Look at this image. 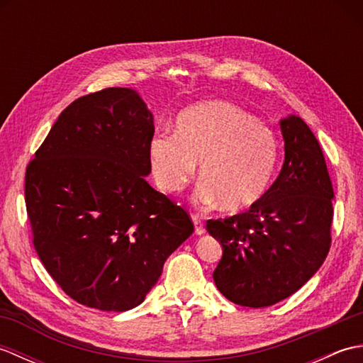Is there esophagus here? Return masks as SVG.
Masks as SVG:
<instances>
[{"mask_svg":"<svg viewBox=\"0 0 363 363\" xmlns=\"http://www.w3.org/2000/svg\"><path fill=\"white\" fill-rule=\"evenodd\" d=\"M191 220H194V225H195V233L198 235H203L206 233V226H204V221L201 220V217L199 215L194 213L191 215Z\"/></svg>","mask_w":363,"mask_h":363,"instance_id":"34e87169","label":"esophagus"}]
</instances>
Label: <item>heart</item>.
Returning <instances> with one entry per match:
<instances>
[{
  "label": "heart",
  "instance_id": "b5f03b06",
  "mask_svg": "<svg viewBox=\"0 0 363 363\" xmlns=\"http://www.w3.org/2000/svg\"><path fill=\"white\" fill-rule=\"evenodd\" d=\"M148 157L160 190L176 194L195 174L199 162L201 199L225 211L257 204L272 184L279 143L267 126L226 101H209L184 111L176 133L151 138Z\"/></svg>",
  "mask_w": 363,
  "mask_h": 363
}]
</instances>
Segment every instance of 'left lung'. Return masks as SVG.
I'll list each match as a JSON object with an SVG mask.
<instances>
[{"instance_id": "obj_1", "label": "left lung", "mask_w": 363, "mask_h": 363, "mask_svg": "<svg viewBox=\"0 0 363 363\" xmlns=\"http://www.w3.org/2000/svg\"><path fill=\"white\" fill-rule=\"evenodd\" d=\"M281 130L285 160L264 198L243 213L206 223L223 246L215 285L234 304L256 309L303 287L330 248L334 190L320 143L295 115L281 120Z\"/></svg>"}]
</instances>
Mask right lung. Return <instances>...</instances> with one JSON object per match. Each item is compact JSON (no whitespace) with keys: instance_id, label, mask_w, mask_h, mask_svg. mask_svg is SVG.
<instances>
[{"instance_id":"right-lung-1","label":"right lung","mask_w":363,"mask_h":363,"mask_svg":"<svg viewBox=\"0 0 363 363\" xmlns=\"http://www.w3.org/2000/svg\"><path fill=\"white\" fill-rule=\"evenodd\" d=\"M154 121L133 89L81 96L59 115L25 176L34 248L76 303L125 312L194 233L190 215L145 176Z\"/></svg>"}]
</instances>
